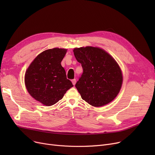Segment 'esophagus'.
<instances>
[{
  "label": "esophagus",
  "instance_id": "34e87169",
  "mask_svg": "<svg viewBox=\"0 0 155 155\" xmlns=\"http://www.w3.org/2000/svg\"><path fill=\"white\" fill-rule=\"evenodd\" d=\"M71 82H72L73 85H75V84H76L77 80H76V79H73V80H71Z\"/></svg>",
  "mask_w": 155,
  "mask_h": 155
}]
</instances>
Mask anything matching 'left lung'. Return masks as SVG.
<instances>
[{
    "label": "left lung",
    "mask_w": 155,
    "mask_h": 155,
    "mask_svg": "<svg viewBox=\"0 0 155 155\" xmlns=\"http://www.w3.org/2000/svg\"><path fill=\"white\" fill-rule=\"evenodd\" d=\"M73 53L83 68L75 84L82 99L94 107L114 99L123 82L121 70L115 60L102 49L92 46L75 48Z\"/></svg>",
    "instance_id": "left-lung-1"
}]
</instances>
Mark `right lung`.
Returning a JSON list of instances; mask_svg holds the SVG:
<instances>
[{
  "label": "right lung",
  "instance_id": "add662e5",
  "mask_svg": "<svg viewBox=\"0 0 155 155\" xmlns=\"http://www.w3.org/2000/svg\"><path fill=\"white\" fill-rule=\"evenodd\" d=\"M66 53V49L47 50L36 56L26 71L25 84L28 92L47 106L58 102L73 87L61 64Z\"/></svg>",
  "mask_w": 155,
  "mask_h": 155
}]
</instances>
